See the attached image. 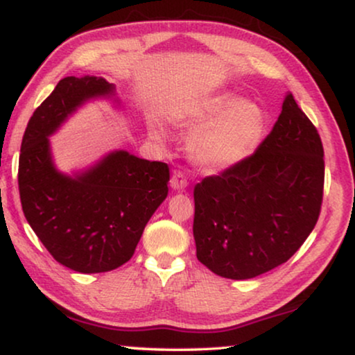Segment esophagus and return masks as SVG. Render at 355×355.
Here are the masks:
<instances>
[{
    "label": "esophagus",
    "instance_id": "obj_1",
    "mask_svg": "<svg viewBox=\"0 0 355 355\" xmlns=\"http://www.w3.org/2000/svg\"><path fill=\"white\" fill-rule=\"evenodd\" d=\"M169 186H171V189H174V191L182 192L187 189L189 182L181 171H174V174L171 176V181H169Z\"/></svg>",
    "mask_w": 355,
    "mask_h": 355
}]
</instances>
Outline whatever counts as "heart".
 <instances>
[{
	"instance_id": "1",
	"label": "heart",
	"mask_w": 355,
	"mask_h": 355,
	"mask_svg": "<svg viewBox=\"0 0 355 355\" xmlns=\"http://www.w3.org/2000/svg\"><path fill=\"white\" fill-rule=\"evenodd\" d=\"M191 142L192 159L207 171H221L244 162L260 144L266 114L254 101H242L232 92L210 96L181 119ZM153 139H162L152 130Z\"/></svg>"
}]
</instances>
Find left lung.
I'll return each mask as SVG.
<instances>
[{"mask_svg": "<svg viewBox=\"0 0 355 355\" xmlns=\"http://www.w3.org/2000/svg\"><path fill=\"white\" fill-rule=\"evenodd\" d=\"M323 181L322 140L286 94L255 153L193 189L198 261L230 279L255 278L288 261L317 225Z\"/></svg>", "mask_w": 355, "mask_h": 355, "instance_id": "8db88e82", "label": "left lung"}]
</instances>
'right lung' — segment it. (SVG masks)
Segmentation results:
<instances>
[{"mask_svg": "<svg viewBox=\"0 0 355 355\" xmlns=\"http://www.w3.org/2000/svg\"><path fill=\"white\" fill-rule=\"evenodd\" d=\"M113 96L114 85L103 77H64L22 137L17 179L24 215L53 259L79 273H105L130 260L168 196V164L128 150H111L72 174L56 168L51 135L87 101Z\"/></svg>", "mask_w": 355, "mask_h": 355, "instance_id": "obj_1", "label": "right lung"}]
</instances>
